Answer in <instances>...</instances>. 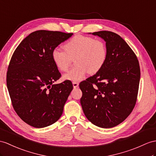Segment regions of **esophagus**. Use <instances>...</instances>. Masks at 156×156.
I'll list each match as a JSON object with an SVG mask.
<instances>
[{"label": "esophagus", "instance_id": "obj_1", "mask_svg": "<svg viewBox=\"0 0 156 156\" xmlns=\"http://www.w3.org/2000/svg\"><path fill=\"white\" fill-rule=\"evenodd\" d=\"M73 86L74 88H77L79 86V83L77 82H73Z\"/></svg>", "mask_w": 156, "mask_h": 156}]
</instances>
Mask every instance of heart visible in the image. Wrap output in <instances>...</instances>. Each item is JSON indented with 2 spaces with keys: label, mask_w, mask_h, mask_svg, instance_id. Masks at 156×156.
<instances>
[{
  "label": "heart",
  "mask_w": 156,
  "mask_h": 156,
  "mask_svg": "<svg viewBox=\"0 0 156 156\" xmlns=\"http://www.w3.org/2000/svg\"><path fill=\"white\" fill-rule=\"evenodd\" d=\"M64 49L55 48L51 58L61 71L69 69L72 59L76 66L63 75L65 80L80 81L87 73H96L104 66L107 59V48L103 41L82 35L72 37L63 45Z\"/></svg>",
  "instance_id": "1"
}]
</instances>
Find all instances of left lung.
Masks as SVG:
<instances>
[{
  "instance_id": "left-lung-1",
  "label": "left lung",
  "mask_w": 156,
  "mask_h": 156,
  "mask_svg": "<svg viewBox=\"0 0 156 156\" xmlns=\"http://www.w3.org/2000/svg\"><path fill=\"white\" fill-rule=\"evenodd\" d=\"M92 34L105 41L107 59L100 71L79 84L83 93L80 102L90 122L110 128L122 122L135 107L140 65L134 52L117 34L100 31Z\"/></svg>"
}]
</instances>
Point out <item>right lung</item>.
Instances as JSON below:
<instances>
[{"mask_svg": "<svg viewBox=\"0 0 156 156\" xmlns=\"http://www.w3.org/2000/svg\"><path fill=\"white\" fill-rule=\"evenodd\" d=\"M72 35L37 30L21 41L11 58L7 88L15 112L30 126H50L62 115L73 85L69 80L54 83L61 73L53 62L51 52Z\"/></svg>", "mask_w": 156, "mask_h": 156, "instance_id": "add662e5", "label": "right lung"}]
</instances>
